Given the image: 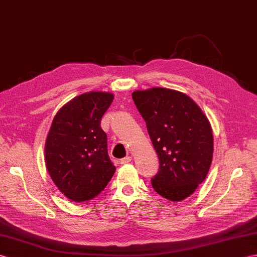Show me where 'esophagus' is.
<instances>
[{
    "mask_svg": "<svg viewBox=\"0 0 257 257\" xmlns=\"http://www.w3.org/2000/svg\"><path fill=\"white\" fill-rule=\"evenodd\" d=\"M129 162H131V158L130 157H126V158H123L122 160H120V164H128Z\"/></svg>",
    "mask_w": 257,
    "mask_h": 257,
    "instance_id": "esophagus-1",
    "label": "esophagus"
}]
</instances>
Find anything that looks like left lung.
I'll return each instance as SVG.
<instances>
[{"instance_id": "8db88e82", "label": "left lung", "mask_w": 257, "mask_h": 257, "mask_svg": "<svg viewBox=\"0 0 257 257\" xmlns=\"http://www.w3.org/2000/svg\"><path fill=\"white\" fill-rule=\"evenodd\" d=\"M133 99L160 161L152 187L171 201L186 199L210 169L213 137L209 120L192 98L175 89H138Z\"/></svg>"}]
</instances>
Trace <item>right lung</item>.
<instances>
[{
	"mask_svg": "<svg viewBox=\"0 0 257 257\" xmlns=\"http://www.w3.org/2000/svg\"><path fill=\"white\" fill-rule=\"evenodd\" d=\"M114 100L108 92H87L69 100L53 118L45 143V161L51 180L72 201L96 197L116 168L107 151L101 117Z\"/></svg>",
	"mask_w": 257,
	"mask_h": 257,
	"instance_id": "add662e5",
	"label": "right lung"
}]
</instances>
